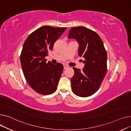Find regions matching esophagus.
<instances>
[{
    "label": "esophagus",
    "mask_w": 131,
    "mask_h": 131,
    "mask_svg": "<svg viewBox=\"0 0 131 131\" xmlns=\"http://www.w3.org/2000/svg\"><path fill=\"white\" fill-rule=\"evenodd\" d=\"M63 67H64V69H66L68 68V66L67 65H66V64H63Z\"/></svg>",
    "instance_id": "esophagus-1"
}]
</instances>
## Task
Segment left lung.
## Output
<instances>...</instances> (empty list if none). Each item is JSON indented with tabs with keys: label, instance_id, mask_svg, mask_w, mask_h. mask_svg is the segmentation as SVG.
<instances>
[{
	"label": "left lung",
	"instance_id": "obj_1",
	"mask_svg": "<svg viewBox=\"0 0 131 131\" xmlns=\"http://www.w3.org/2000/svg\"><path fill=\"white\" fill-rule=\"evenodd\" d=\"M68 38L79 44L78 55L84 58L82 70L73 68L71 89L77 96L86 97L94 94L101 86L107 72V53L97 33L83 26L69 30Z\"/></svg>",
	"mask_w": 131,
	"mask_h": 131
}]
</instances>
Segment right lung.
Here are the masks:
<instances>
[{
    "instance_id": "right-lung-1",
    "label": "right lung",
    "mask_w": 131,
    "mask_h": 131,
    "mask_svg": "<svg viewBox=\"0 0 131 131\" xmlns=\"http://www.w3.org/2000/svg\"><path fill=\"white\" fill-rule=\"evenodd\" d=\"M67 28L42 26L29 34L23 45L20 58L23 73L30 87L38 93L50 95L57 89L63 66L47 63L45 57Z\"/></svg>"
}]
</instances>
